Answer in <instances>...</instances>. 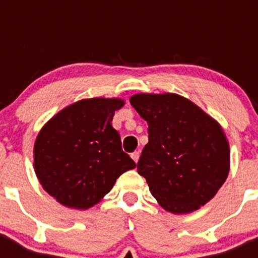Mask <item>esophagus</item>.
Masks as SVG:
<instances>
[{
    "label": "esophagus",
    "mask_w": 258,
    "mask_h": 258,
    "mask_svg": "<svg viewBox=\"0 0 258 258\" xmlns=\"http://www.w3.org/2000/svg\"><path fill=\"white\" fill-rule=\"evenodd\" d=\"M132 159H133L136 163H138V160H140V152L138 151H134L133 154H132Z\"/></svg>",
    "instance_id": "34e87169"
}]
</instances>
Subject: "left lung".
<instances>
[{
    "label": "left lung",
    "mask_w": 258,
    "mask_h": 258,
    "mask_svg": "<svg viewBox=\"0 0 258 258\" xmlns=\"http://www.w3.org/2000/svg\"><path fill=\"white\" fill-rule=\"evenodd\" d=\"M131 104L149 124L137 170L152 197L172 213L208 203L226 181L230 149L217 121L177 94H137Z\"/></svg>",
    "instance_id": "1"
}]
</instances>
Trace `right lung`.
<instances>
[{
  "instance_id": "add662e5",
  "label": "right lung",
  "mask_w": 258,
  "mask_h": 258,
  "mask_svg": "<svg viewBox=\"0 0 258 258\" xmlns=\"http://www.w3.org/2000/svg\"><path fill=\"white\" fill-rule=\"evenodd\" d=\"M122 106L117 98L84 99L61 109L41 129L33 151L36 175L60 204L90 208L122 173L136 168L111 124Z\"/></svg>"
}]
</instances>
